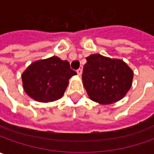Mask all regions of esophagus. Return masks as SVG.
Segmentation results:
<instances>
[{"instance_id": "esophagus-1", "label": "esophagus", "mask_w": 154, "mask_h": 154, "mask_svg": "<svg viewBox=\"0 0 154 154\" xmlns=\"http://www.w3.org/2000/svg\"><path fill=\"white\" fill-rule=\"evenodd\" d=\"M77 75H78L79 77H81V76H82V68H79V69H78V70L77 71Z\"/></svg>"}]
</instances>
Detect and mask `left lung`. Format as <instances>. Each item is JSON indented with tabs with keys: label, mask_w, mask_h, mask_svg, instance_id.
Wrapping results in <instances>:
<instances>
[{
	"label": "left lung",
	"mask_w": 154,
	"mask_h": 154,
	"mask_svg": "<svg viewBox=\"0 0 154 154\" xmlns=\"http://www.w3.org/2000/svg\"><path fill=\"white\" fill-rule=\"evenodd\" d=\"M82 83L88 97L102 105L115 103L126 95L133 81V71L125 61L99 54L86 58Z\"/></svg>",
	"instance_id": "8db88e82"
}]
</instances>
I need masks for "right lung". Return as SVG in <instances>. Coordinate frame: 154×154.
<instances>
[{
    "label": "right lung",
    "mask_w": 154,
    "mask_h": 154,
    "mask_svg": "<svg viewBox=\"0 0 154 154\" xmlns=\"http://www.w3.org/2000/svg\"><path fill=\"white\" fill-rule=\"evenodd\" d=\"M77 75L67 60L57 56L34 61L22 73L25 93L38 102H52L60 99L66 89L69 79Z\"/></svg>",
    "instance_id": "right-lung-1"
}]
</instances>
